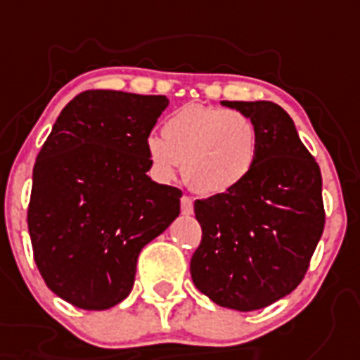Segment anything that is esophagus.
<instances>
[{
    "label": "esophagus",
    "instance_id": "esophagus-1",
    "mask_svg": "<svg viewBox=\"0 0 360 360\" xmlns=\"http://www.w3.org/2000/svg\"><path fill=\"white\" fill-rule=\"evenodd\" d=\"M181 213L186 214V217L194 213V200L191 196H186V194L181 198Z\"/></svg>",
    "mask_w": 360,
    "mask_h": 360
}]
</instances>
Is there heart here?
<instances>
[{
    "label": "heart",
    "mask_w": 360,
    "mask_h": 360,
    "mask_svg": "<svg viewBox=\"0 0 360 360\" xmlns=\"http://www.w3.org/2000/svg\"><path fill=\"white\" fill-rule=\"evenodd\" d=\"M160 134L146 141L153 168L168 179L183 164L185 183L203 196L236 188L256 164L257 127L243 112L186 104L164 120Z\"/></svg>",
    "instance_id": "1"
}]
</instances>
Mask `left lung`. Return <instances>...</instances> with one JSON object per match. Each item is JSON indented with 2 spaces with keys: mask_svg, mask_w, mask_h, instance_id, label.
Masks as SVG:
<instances>
[{
  "mask_svg": "<svg viewBox=\"0 0 360 360\" xmlns=\"http://www.w3.org/2000/svg\"><path fill=\"white\" fill-rule=\"evenodd\" d=\"M257 127V157L240 185L194 202L202 240L192 282L220 307L259 310L301 284L325 228L321 172L285 110L231 103Z\"/></svg>",
  "mask_w": 360,
  "mask_h": 360,
  "instance_id": "obj_1",
  "label": "left lung"
}]
</instances>
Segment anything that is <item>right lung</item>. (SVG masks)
I'll return each mask as SVG.
<instances>
[{
	"label": "right lung",
	"instance_id": "add662e5",
	"mask_svg": "<svg viewBox=\"0 0 360 360\" xmlns=\"http://www.w3.org/2000/svg\"><path fill=\"white\" fill-rule=\"evenodd\" d=\"M168 98L76 95L37 155L27 230L42 280L84 310L129 295L143 246L179 217V188L149 179L146 141Z\"/></svg>",
	"mask_w": 360,
	"mask_h": 360
}]
</instances>
